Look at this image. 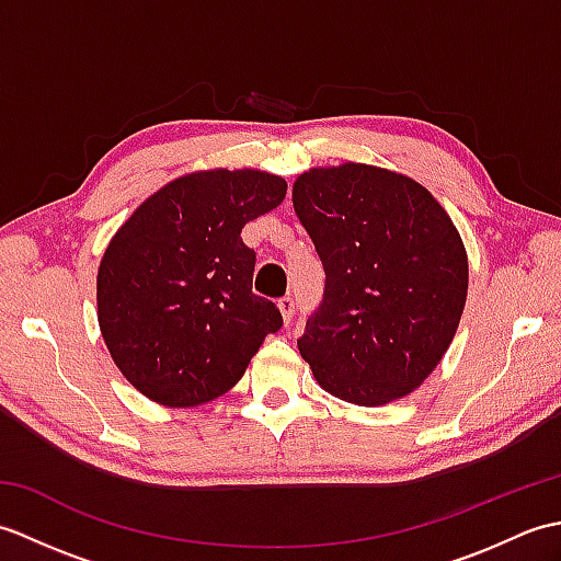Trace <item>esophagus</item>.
Instances as JSON below:
<instances>
[{
	"label": "esophagus",
	"instance_id": "esophagus-1",
	"mask_svg": "<svg viewBox=\"0 0 561 561\" xmlns=\"http://www.w3.org/2000/svg\"><path fill=\"white\" fill-rule=\"evenodd\" d=\"M277 306H279V313L284 318V323L289 325L294 320V299H291V296H284V299L277 301Z\"/></svg>",
	"mask_w": 561,
	"mask_h": 561
}]
</instances>
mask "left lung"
<instances>
[{
    "instance_id": "1",
    "label": "left lung",
    "mask_w": 561,
    "mask_h": 561,
    "mask_svg": "<svg viewBox=\"0 0 561 561\" xmlns=\"http://www.w3.org/2000/svg\"><path fill=\"white\" fill-rule=\"evenodd\" d=\"M294 211L325 267L299 352L318 386L378 408L444 359L468 299V253L446 209L412 178L366 163L296 178Z\"/></svg>"
}]
</instances>
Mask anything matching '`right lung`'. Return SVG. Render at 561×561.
<instances>
[{
	"instance_id": "right-lung-1",
	"label": "right lung",
	"mask_w": 561,
	"mask_h": 561,
	"mask_svg": "<svg viewBox=\"0 0 561 561\" xmlns=\"http://www.w3.org/2000/svg\"><path fill=\"white\" fill-rule=\"evenodd\" d=\"M287 195L257 169L175 178L133 211L99 265V325L115 366L141 396L197 408L231 390L282 328L253 294L255 253L241 231Z\"/></svg>"
}]
</instances>
